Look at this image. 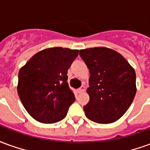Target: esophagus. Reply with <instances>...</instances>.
Masks as SVG:
<instances>
[{
	"mask_svg": "<svg viewBox=\"0 0 150 150\" xmlns=\"http://www.w3.org/2000/svg\"><path fill=\"white\" fill-rule=\"evenodd\" d=\"M85 90V87L84 86H81L80 88H78V92L79 93H80V92H82V91H83Z\"/></svg>",
	"mask_w": 150,
	"mask_h": 150,
	"instance_id": "obj_1",
	"label": "esophagus"
}]
</instances>
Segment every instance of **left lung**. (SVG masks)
I'll use <instances>...</instances> for the list:
<instances>
[{
  "instance_id": "1",
  "label": "left lung",
  "mask_w": 150,
  "mask_h": 150,
  "mask_svg": "<svg viewBox=\"0 0 150 150\" xmlns=\"http://www.w3.org/2000/svg\"><path fill=\"white\" fill-rule=\"evenodd\" d=\"M79 55L91 75L85 115L99 124L115 122L129 109L135 96L134 69L119 53L105 47L80 50Z\"/></svg>"
}]
</instances>
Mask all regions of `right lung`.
<instances>
[{"instance_id": "right-lung-1", "label": "right lung", "mask_w": 150, "mask_h": 150, "mask_svg": "<svg viewBox=\"0 0 150 150\" xmlns=\"http://www.w3.org/2000/svg\"><path fill=\"white\" fill-rule=\"evenodd\" d=\"M78 54V50L49 48L34 54L21 67L18 96L34 119L52 124L65 118L75 100L67 83V70Z\"/></svg>"}]
</instances>
